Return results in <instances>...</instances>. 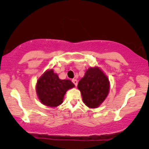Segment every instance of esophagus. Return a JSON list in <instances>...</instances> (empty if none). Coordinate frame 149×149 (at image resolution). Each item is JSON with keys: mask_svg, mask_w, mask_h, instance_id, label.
<instances>
[{"mask_svg": "<svg viewBox=\"0 0 149 149\" xmlns=\"http://www.w3.org/2000/svg\"><path fill=\"white\" fill-rule=\"evenodd\" d=\"M72 82L73 83H74L75 86H77V83H78V82H77V79H73L72 80Z\"/></svg>", "mask_w": 149, "mask_h": 149, "instance_id": "1", "label": "esophagus"}]
</instances>
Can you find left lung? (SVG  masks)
Listing matches in <instances>:
<instances>
[{
	"label": "left lung",
	"instance_id": "8db88e82",
	"mask_svg": "<svg viewBox=\"0 0 149 149\" xmlns=\"http://www.w3.org/2000/svg\"><path fill=\"white\" fill-rule=\"evenodd\" d=\"M77 87L85 104L91 109H95L107 98L110 83L107 76L100 68L97 66L91 67L86 70Z\"/></svg>",
	"mask_w": 149,
	"mask_h": 149
}]
</instances>
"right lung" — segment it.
<instances>
[{"instance_id":"add662e5","label":"right lung","mask_w":149,"mask_h":149,"mask_svg":"<svg viewBox=\"0 0 149 149\" xmlns=\"http://www.w3.org/2000/svg\"><path fill=\"white\" fill-rule=\"evenodd\" d=\"M74 87L72 81L68 79H60L58 74L51 69L45 72L38 79L36 91L40 102L54 108L63 102L65 93Z\"/></svg>"}]
</instances>
